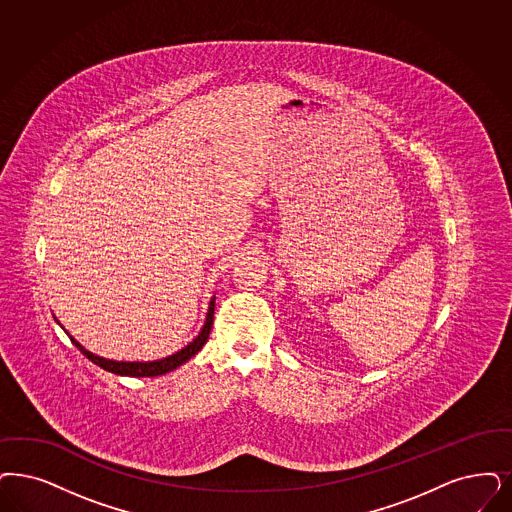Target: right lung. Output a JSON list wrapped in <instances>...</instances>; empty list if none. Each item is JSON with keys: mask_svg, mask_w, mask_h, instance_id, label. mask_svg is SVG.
<instances>
[{"mask_svg": "<svg viewBox=\"0 0 512 512\" xmlns=\"http://www.w3.org/2000/svg\"><path fill=\"white\" fill-rule=\"evenodd\" d=\"M214 302H216V298L210 300L207 319H205V324H203V328H201V332H199V336H197L195 340L188 343L184 349L176 351L174 355H169V357H165V359L152 360V362H127V360H110L104 359V357H98V355H93L91 351H87V349H85L76 338H72L66 330H64V332L68 334V338L72 340V343L76 345L77 349H79L87 359L91 360V362H95L96 366L104 368L106 372H112V374H117V376H131V378H153V376H163V374H167V372L176 370L178 366H182L184 362H188L191 357H195V355L203 349V345L209 340L210 328H212V321H214V319H212V317H214ZM55 321H57V317H55ZM58 324H60V322H58Z\"/></svg>", "mask_w": 512, "mask_h": 512, "instance_id": "right-lung-1", "label": "right lung"}]
</instances>
